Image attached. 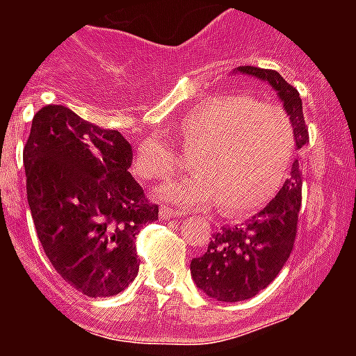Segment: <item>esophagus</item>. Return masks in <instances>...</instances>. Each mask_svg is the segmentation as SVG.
I'll return each instance as SVG.
<instances>
[{
	"instance_id": "1",
	"label": "esophagus",
	"mask_w": 356,
	"mask_h": 356,
	"mask_svg": "<svg viewBox=\"0 0 356 356\" xmlns=\"http://www.w3.org/2000/svg\"><path fill=\"white\" fill-rule=\"evenodd\" d=\"M181 216V212L175 211V209H170V207H162L161 209V218L168 220V218H177Z\"/></svg>"
}]
</instances>
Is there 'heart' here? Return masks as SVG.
I'll list each match as a JSON object with an SVG mask.
<instances>
[{
    "label": "heart",
    "instance_id": "obj_1",
    "mask_svg": "<svg viewBox=\"0 0 356 356\" xmlns=\"http://www.w3.org/2000/svg\"><path fill=\"white\" fill-rule=\"evenodd\" d=\"M177 145L192 156L197 175L168 183L159 195L184 207L218 203L231 218L266 205L281 188L293 155V131L286 113L248 96H211L183 116ZM183 159L159 138H144L133 155L142 181H166Z\"/></svg>",
    "mask_w": 356,
    "mask_h": 356
}]
</instances>
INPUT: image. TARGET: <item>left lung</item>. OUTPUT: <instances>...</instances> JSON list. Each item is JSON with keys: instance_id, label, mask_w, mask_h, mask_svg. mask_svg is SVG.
<instances>
[{"instance_id": "obj_1", "label": "left lung", "mask_w": 356, "mask_h": 356, "mask_svg": "<svg viewBox=\"0 0 356 356\" xmlns=\"http://www.w3.org/2000/svg\"><path fill=\"white\" fill-rule=\"evenodd\" d=\"M242 74L268 81L277 90L293 127L296 149L309 144L299 92L275 70L238 66ZM301 156L292 164L290 177L268 205L240 227H222L205 253L190 262L195 284L218 301H245L264 290L290 259L298 234L301 209Z\"/></svg>"}]
</instances>
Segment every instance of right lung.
Returning <instances> with one entry per match:
<instances>
[{
    "label": "right lung",
    "mask_w": 356,
    "mask_h": 356,
    "mask_svg": "<svg viewBox=\"0 0 356 356\" xmlns=\"http://www.w3.org/2000/svg\"><path fill=\"white\" fill-rule=\"evenodd\" d=\"M131 162L122 133L64 105H46L33 118L24 164L36 234L58 275L88 298H111L134 281L136 234L159 220Z\"/></svg>",
    "instance_id": "1"
}]
</instances>
